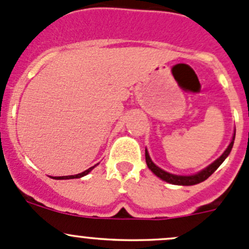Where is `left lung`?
I'll return each mask as SVG.
<instances>
[{
  "label": "left lung",
  "instance_id": "left-lung-1",
  "mask_svg": "<svg viewBox=\"0 0 249 249\" xmlns=\"http://www.w3.org/2000/svg\"><path fill=\"white\" fill-rule=\"evenodd\" d=\"M233 141H235V134H233L231 142H230V144L228 145V148L225 149V152L223 153V154L220 155V157L218 158L214 162H212L210 166H207L206 169H203L202 171L195 173V175H192V176H178V175H172V173L164 171V170H161L160 167H158L157 165L152 161V159H150L147 149H145V162H147V166L149 167L150 171L154 173L155 176H158L159 178H161L162 180H165V182L171 183V184H176V185H194V184H197V183L203 182L205 179H207V178L210 177V176L212 175V173L214 172L215 170L220 166V165H222V162L227 159L228 155H229L230 152H231Z\"/></svg>",
  "mask_w": 249,
  "mask_h": 249
}]
</instances>
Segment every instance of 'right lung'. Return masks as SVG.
Masks as SVG:
<instances>
[{
  "label": "right lung",
  "mask_w": 249,
  "mask_h": 249,
  "mask_svg": "<svg viewBox=\"0 0 249 249\" xmlns=\"http://www.w3.org/2000/svg\"><path fill=\"white\" fill-rule=\"evenodd\" d=\"M95 166H96V165H95ZM95 166H92V167H90V169L85 170L84 172L78 173V175H73V176H62V177H52V178H55V179H73V178H80V177H83V176L88 175V173L91 171V170L94 169Z\"/></svg>",
  "instance_id": "right-lung-1"
}]
</instances>
